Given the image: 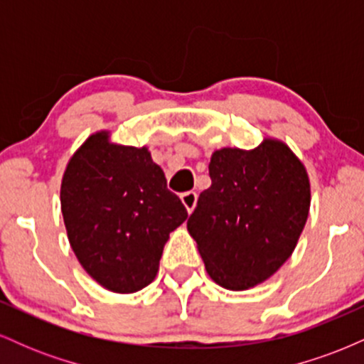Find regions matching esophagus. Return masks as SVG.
Segmentation results:
<instances>
[{"label":"esophagus","mask_w":364,"mask_h":364,"mask_svg":"<svg viewBox=\"0 0 364 364\" xmlns=\"http://www.w3.org/2000/svg\"><path fill=\"white\" fill-rule=\"evenodd\" d=\"M181 202L183 205L186 207L188 212H191L196 205V193L195 191H185V193H181Z\"/></svg>","instance_id":"esophagus-1"}]
</instances>
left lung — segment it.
Returning a JSON list of instances; mask_svg holds the SVG:
<instances>
[{"instance_id": "obj_1", "label": "left lung", "mask_w": 364, "mask_h": 364, "mask_svg": "<svg viewBox=\"0 0 364 364\" xmlns=\"http://www.w3.org/2000/svg\"><path fill=\"white\" fill-rule=\"evenodd\" d=\"M208 174L188 231L219 286L248 289L277 272L298 243L310 210L306 169L282 141L265 140L255 150H215Z\"/></svg>"}]
</instances>
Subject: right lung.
Instances as JSON below:
<instances>
[{"label": "right lung", "mask_w": 364, "mask_h": 364, "mask_svg": "<svg viewBox=\"0 0 364 364\" xmlns=\"http://www.w3.org/2000/svg\"><path fill=\"white\" fill-rule=\"evenodd\" d=\"M61 212L78 262L114 292L156 279L169 232L186 220L179 196L145 147H123L95 133L70 159Z\"/></svg>", "instance_id": "add662e5"}]
</instances>
